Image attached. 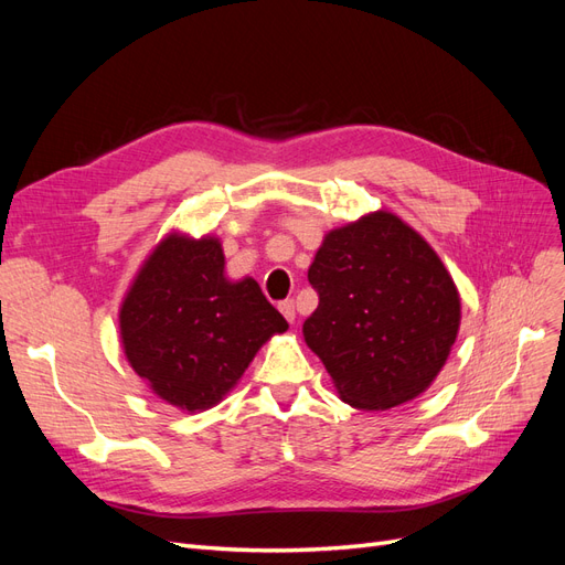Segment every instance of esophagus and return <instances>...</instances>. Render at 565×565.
Returning a JSON list of instances; mask_svg holds the SVG:
<instances>
[{
    "label": "esophagus",
    "instance_id": "34e87169",
    "mask_svg": "<svg viewBox=\"0 0 565 565\" xmlns=\"http://www.w3.org/2000/svg\"><path fill=\"white\" fill-rule=\"evenodd\" d=\"M278 309H280V313L285 316V320H287V322H295V318H297V311H295V301H292V299L282 301V303L278 306Z\"/></svg>",
    "mask_w": 565,
    "mask_h": 565
}]
</instances>
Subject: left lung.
I'll list each match as a JSON object with an SVG mask.
<instances>
[{
    "instance_id": "8db88e82",
    "label": "left lung",
    "mask_w": 565,
    "mask_h": 565,
    "mask_svg": "<svg viewBox=\"0 0 565 565\" xmlns=\"http://www.w3.org/2000/svg\"><path fill=\"white\" fill-rule=\"evenodd\" d=\"M309 282L320 301L303 339L341 401L391 409L431 386L457 339L461 303L415 228L380 210L330 231Z\"/></svg>"
}]
</instances>
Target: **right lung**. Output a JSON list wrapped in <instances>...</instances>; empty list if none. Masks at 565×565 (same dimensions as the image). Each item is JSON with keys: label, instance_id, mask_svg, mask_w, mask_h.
<instances>
[{"label": "right lung", "instance_id": "1", "mask_svg": "<svg viewBox=\"0 0 565 565\" xmlns=\"http://www.w3.org/2000/svg\"><path fill=\"white\" fill-rule=\"evenodd\" d=\"M218 237L169 233L119 306V339L150 391L183 413L224 401L287 320L254 278L228 280Z\"/></svg>", "mask_w": 565, "mask_h": 565}]
</instances>
